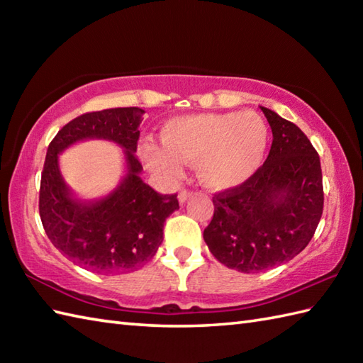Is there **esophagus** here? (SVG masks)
<instances>
[{
  "instance_id": "esophagus-1",
  "label": "esophagus",
  "mask_w": 363,
  "mask_h": 363,
  "mask_svg": "<svg viewBox=\"0 0 363 363\" xmlns=\"http://www.w3.org/2000/svg\"><path fill=\"white\" fill-rule=\"evenodd\" d=\"M190 196H191V191L190 190H181L179 195H177V198H179L181 203H186Z\"/></svg>"
}]
</instances>
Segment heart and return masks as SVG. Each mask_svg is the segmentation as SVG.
Wrapping results in <instances>:
<instances>
[{"mask_svg": "<svg viewBox=\"0 0 363 363\" xmlns=\"http://www.w3.org/2000/svg\"><path fill=\"white\" fill-rule=\"evenodd\" d=\"M162 143L143 148V159L154 173L177 177L182 162H196L199 181L221 191L242 186L260 168L268 128L252 111L186 115L165 123Z\"/></svg>", "mask_w": 363, "mask_h": 363, "instance_id": "b5f03b06", "label": "heart"}]
</instances>
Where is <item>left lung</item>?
Segmentation results:
<instances>
[{
  "instance_id": "obj_1",
  "label": "left lung",
  "mask_w": 363,
  "mask_h": 363,
  "mask_svg": "<svg viewBox=\"0 0 363 363\" xmlns=\"http://www.w3.org/2000/svg\"><path fill=\"white\" fill-rule=\"evenodd\" d=\"M272 126L268 157L242 186L213 194L204 240L213 257L242 273L291 260L317 230L325 206L317 150L295 123L260 107Z\"/></svg>"
}]
</instances>
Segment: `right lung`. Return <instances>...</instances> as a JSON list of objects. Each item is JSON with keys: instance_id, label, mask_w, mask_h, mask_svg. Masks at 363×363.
Here are the masks:
<instances>
[{"instance_id": "right-lung-1", "label": "right lung", "mask_w": 363, "mask_h": 363, "mask_svg": "<svg viewBox=\"0 0 363 363\" xmlns=\"http://www.w3.org/2000/svg\"><path fill=\"white\" fill-rule=\"evenodd\" d=\"M145 111L117 107L73 118L52 138L42 172L38 213L51 243L73 264L90 272L128 273L156 256L164 240V223L179 209L177 194L162 195L145 184L135 156L138 126ZM107 138L127 150L128 176L104 200L81 205L60 177L57 154L82 138Z\"/></svg>"}]
</instances>
